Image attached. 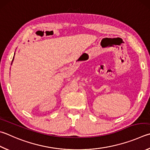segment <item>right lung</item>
<instances>
[{"mask_svg": "<svg viewBox=\"0 0 150 150\" xmlns=\"http://www.w3.org/2000/svg\"><path fill=\"white\" fill-rule=\"evenodd\" d=\"M13 59H12V61H13Z\"/></svg>", "mask_w": 150, "mask_h": 150, "instance_id": "obj_1", "label": "right lung"}]
</instances>
